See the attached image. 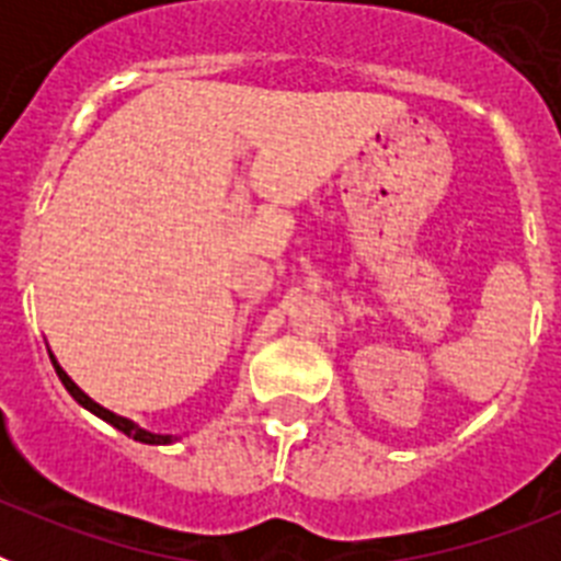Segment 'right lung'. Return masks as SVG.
<instances>
[{
    "mask_svg": "<svg viewBox=\"0 0 561 561\" xmlns=\"http://www.w3.org/2000/svg\"><path fill=\"white\" fill-rule=\"evenodd\" d=\"M49 359H53V368H56L58 379H61V385H64V388H67V393L72 396V399H76L78 404H81V408H87L89 413H95L98 419H103V421H106V424H112L114 430H121L123 435H128V438H134V440H140V444H153V447H160V444H173V440H176V435H160V433H148V430H142L140 424H134L131 419H123V415H117V413H112V410L101 408V404H98L95 399H89V396L83 393L81 388H78L76 381L69 379V376H67V370H64L61 365H58V359H56V356L49 354Z\"/></svg>",
    "mask_w": 561,
    "mask_h": 561,
    "instance_id": "add662e5",
    "label": "right lung"
}]
</instances>
